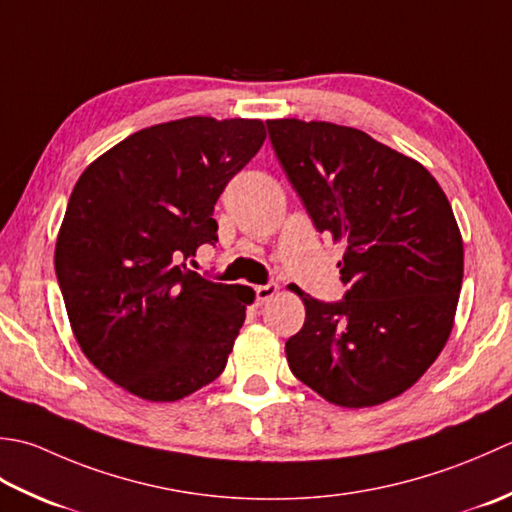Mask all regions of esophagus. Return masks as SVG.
I'll use <instances>...</instances> for the list:
<instances>
[{
	"label": "esophagus",
	"instance_id": "1",
	"mask_svg": "<svg viewBox=\"0 0 512 512\" xmlns=\"http://www.w3.org/2000/svg\"><path fill=\"white\" fill-rule=\"evenodd\" d=\"M278 296V285L276 283H269V285H258L256 287V300L258 305H263V302H269L271 298Z\"/></svg>",
	"mask_w": 512,
	"mask_h": 512
}]
</instances>
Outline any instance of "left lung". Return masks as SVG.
I'll return each instance as SVG.
<instances>
[{"instance_id":"left-lung-1","label":"left lung","mask_w":512,"mask_h":512,"mask_svg":"<svg viewBox=\"0 0 512 512\" xmlns=\"http://www.w3.org/2000/svg\"><path fill=\"white\" fill-rule=\"evenodd\" d=\"M269 139L318 232L344 245L340 302L298 289L305 325L285 344L291 373L327 402L364 409L422 378L451 336L464 243L433 174L367 132L269 119Z\"/></svg>"}]
</instances>
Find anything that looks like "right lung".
<instances>
[{
	"label": "right lung",
	"mask_w": 512,
	"mask_h": 512,
	"mask_svg": "<svg viewBox=\"0 0 512 512\" xmlns=\"http://www.w3.org/2000/svg\"><path fill=\"white\" fill-rule=\"evenodd\" d=\"M267 137L260 119L152 125L92 161L70 194L55 271L79 349L148 402L223 373L254 289L181 265L216 241L214 205Z\"/></svg>",
	"instance_id": "1"
}]
</instances>
